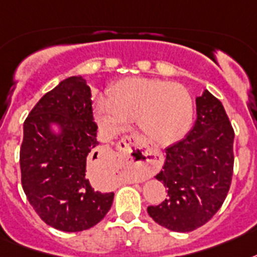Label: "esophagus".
<instances>
[{
    "mask_svg": "<svg viewBox=\"0 0 257 257\" xmlns=\"http://www.w3.org/2000/svg\"><path fill=\"white\" fill-rule=\"evenodd\" d=\"M122 144L123 148L119 152L122 162L134 165L139 171L142 177H144L147 173L148 152L143 139L137 134H131L122 139Z\"/></svg>",
    "mask_w": 257,
    "mask_h": 257,
    "instance_id": "obj_1",
    "label": "esophagus"
}]
</instances>
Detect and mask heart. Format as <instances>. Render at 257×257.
Listing matches in <instances>:
<instances>
[{
  "mask_svg": "<svg viewBox=\"0 0 257 257\" xmlns=\"http://www.w3.org/2000/svg\"><path fill=\"white\" fill-rule=\"evenodd\" d=\"M95 115L110 135L126 131L137 118L138 126L150 141L168 146L181 139L189 128L193 102L189 92L180 84L127 77L110 86L109 98L97 99Z\"/></svg>",
  "mask_w": 257,
  "mask_h": 257,
  "instance_id": "obj_1",
  "label": "heart"
}]
</instances>
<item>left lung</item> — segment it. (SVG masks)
<instances>
[{
  "instance_id": "1",
  "label": "left lung",
  "mask_w": 257,
  "mask_h": 257,
  "mask_svg": "<svg viewBox=\"0 0 257 257\" xmlns=\"http://www.w3.org/2000/svg\"><path fill=\"white\" fill-rule=\"evenodd\" d=\"M197 119L182 141L165 148V163L156 179L168 198L148 206L163 227L189 232L209 222L220 209L234 171V128L219 99L209 90L197 97Z\"/></svg>"
}]
</instances>
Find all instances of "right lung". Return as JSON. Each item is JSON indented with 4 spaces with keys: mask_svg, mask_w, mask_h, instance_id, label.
I'll return each mask as SVG.
<instances>
[{
    "mask_svg": "<svg viewBox=\"0 0 257 257\" xmlns=\"http://www.w3.org/2000/svg\"><path fill=\"white\" fill-rule=\"evenodd\" d=\"M61 126L55 134L50 124ZM97 123L86 81L72 76L46 93L23 123L21 181L30 205L48 226L67 232L102 220L114 193L92 186L86 168L97 156Z\"/></svg>",
    "mask_w": 257,
    "mask_h": 257,
    "instance_id": "obj_1",
    "label": "right lung"
}]
</instances>
